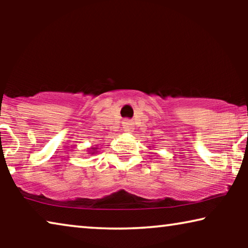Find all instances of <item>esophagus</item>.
Listing matches in <instances>:
<instances>
[{"mask_svg": "<svg viewBox=\"0 0 248 248\" xmlns=\"http://www.w3.org/2000/svg\"><path fill=\"white\" fill-rule=\"evenodd\" d=\"M133 122H132L131 120H128V118H126V120L123 121V130L125 132H131L132 130H133Z\"/></svg>", "mask_w": 248, "mask_h": 248, "instance_id": "obj_1", "label": "esophagus"}]
</instances>
